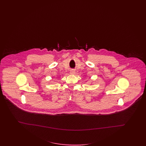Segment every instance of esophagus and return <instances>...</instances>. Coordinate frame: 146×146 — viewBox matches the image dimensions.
I'll return each instance as SVG.
<instances>
[{
    "label": "esophagus",
    "instance_id": "esophagus-1",
    "mask_svg": "<svg viewBox=\"0 0 146 146\" xmlns=\"http://www.w3.org/2000/svg\"><path fill=\"white\" fill-rule=\"evenodd\" d=\"M70 73L72 74H74V73H75V71H74V70H71V71H70Z\"/></svg>",
    "mask_w": 146,
    "mask_h": 146
}]
</instances>
